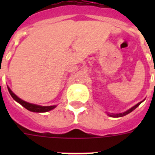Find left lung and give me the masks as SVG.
Returning <instances> with one entry per match:
<instances>
[{
	"instance_id": "obj_1",
	"label": "left lung",
	"mask_w": 155,
	"mask_h": 155,
	"mask_svg": "<svg viewBox=\"0 0 155 155\" xmlns=\"http://www.w3.org/2000/svg\"><path fill=\"white\" fill-rule=\"evenodd\" d=\"M142 102H139V103L137 104L136 105H134V107H132V108H130L129 110H127V111H126V112H124V113H119V114H118V113H117V114H113H113H108V115L110 116V117H124V116L127 115V114H129V113H131L132 111L134 110L135 108H137V107H138V106L140 105V104L142 103Z\"/></svg>"
}]
</instances>
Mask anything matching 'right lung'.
Wrapping results in <instances>:
<instances>
[{
    "instance_id": "add662e5",
    "label": "right lung",
    "mask_w": 155,
    "mask_h": 155,
    "mask_svg": "<svg viewBox=\"0 0 155 155\" xmlns=\"http://www.w3.org/2000/svg\"><path fill=\"white\" fill-rule=\"evenodd\" d=\"M8 92H9V93H10L11 97H13L14 101L18 102V103L20 104H21L24 108H25L29 111H31V112H35V113H45V112H48V111L51 110V109H53V108H54L56 107V105L41 106L37 105V104H34L28 103V102L24 101L23 100L20 99L19 97H17V96L11 91V89L8 87Z\"/></svg>"
}]
</instances>
